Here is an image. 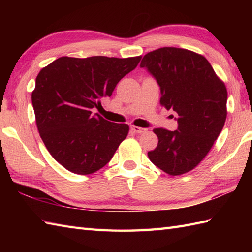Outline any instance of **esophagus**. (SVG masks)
I'll return each mask as SVG.
<instances>
[{"label": "esophagus", "instance_id": "34e87169", "mask_svg": "<svg viewBox=\"0 0 252 252\" xmlns=\"http://www.w3.org/2000/svg\"><path fill=\"white\" fill-rule=\"evenodd\" d=\"M131 130L134 133H137V134H142V133H145L147 131V129H145V127H140L135 126H131Z\"/></svg>", "mask_w": 252, "mask_h": 252}]
</instances>
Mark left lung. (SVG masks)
Listing matches in <instances>:
<instances>
[{"instance_id": "8db88e82", "label": "left lung", "mask_w": 252, "mask_h": 252, "mask_svg": "<svg viewBox=\"0 0 252 252\" xmlns=\"http://www.w3.org/2000/svg\"><path fill=\"white\" fill-rule=\"evenodd\" d=\"M156 80L160 103L173 109L178 129H155L158 145L148 158L165 173L180 175L194 169L210 151L226 120L227 91L205 57L196 53L162 47L143 57Z\"/></svg>"}]
</instances>
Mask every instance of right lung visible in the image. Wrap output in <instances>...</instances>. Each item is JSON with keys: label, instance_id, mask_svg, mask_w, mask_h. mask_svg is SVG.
<instances>
[{"label": "right lung", "instance_id": "obj_1", "mask_svg": "<svg viewBox=\"0 0 252 252\" xmlns=\"http://www.w3.org/2000/svg\"><path fill=\"white\" fill-rule=\"evenodd\" d=\"M141 57H60L42 69L31 95L36 126L47 151L72 173L87 175L110 161L129 133L93 108L109 97Z\"/></svg>", "mask_w": 252, "mask_h": 252}]
</instances>
